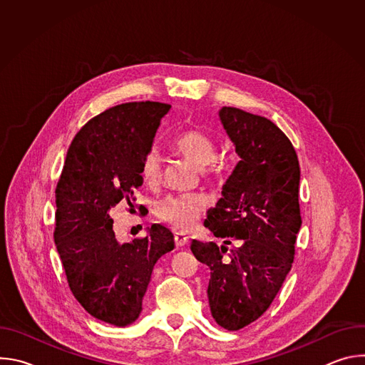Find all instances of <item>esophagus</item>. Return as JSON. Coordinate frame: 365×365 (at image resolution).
Here are the masks:
<instances>
[{
	"instance_id": "esophagus-1",
	"label": "esophagus",
	"mask_w": 365,
	"mask_h": 365,
	"mask_svg": "<svg viewBox=\"0 0 365 365\" xmlns=\"http://www.w3.org/2000/svg\"><path fill=\"white\" fill-rule=\"evenodd\" d=\"M189 241V237L185 234V232H175V242H176V247L180 248V247H185Z\"/></svg>"
}]
</instances>
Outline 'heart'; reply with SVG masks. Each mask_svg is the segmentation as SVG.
<instances>
[{
  "mask_svg": "<svg viewBox=\"0 0 365 365\" xmlns=\"http://www.w3.org/2000/svg\"><path fill=\"white\" fill-rule=\"evenodd\" d=\"M173 148L182 158L200 169L205 178H215L220 175V168L214 165L218 155L217 143L199 128L183 131L173 143ZM140 175L144 183L155 185L162 176V155L151 148L141 159ZM206 202L197 195L168 196L155 205V215L162 221L172 224L179 230L193 228L205 212Z\"/></svg>",
  "mask_w": 365,
  "mask_h": 365,
  "instance_id": "heart-1",
  "label": "heart"
}]
</instances>
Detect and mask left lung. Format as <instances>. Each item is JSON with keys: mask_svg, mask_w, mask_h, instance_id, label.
I'll return each instance as SVG.
<instances>
[{"mask_svg": "<svg viewBox=\"0 0 365 365\" xmlns=\"http://www.w3.org/2000/svg\"><path fill=\"white\" fill-rule=\"evenodd\" d=\"M220 120L240 158L203 224L222 244L193 240L190 250L211 270L215 322L238 331L264 314L292 269L302 225L300 168L290 140L270 120L232 107H222ZM232 242L239 247L228 250Z\"/></svg>", "mask_w": 365, "mask_h": 365, "instance_id": "1", "label": "left lung"}]
</instances>
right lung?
Instances as JSON below:
<instances>
[{
    "instance_id": "add662e5",
    "label": "right lung",
    "mask_w": 365,
    "mask_h": 365,
    "mask_svg": "<svg viewBox=\"0 0 365 365\" xmlns=\"http://www.w3.org/2000/svg\"><path fill=\"white\" fill-rule=\"evenodd\" d=\"M162 102H127L88 121L75 135L56 186L55 244L69 287L93 318L133 324L158 259L175 248L170 230L154 224L148 235L118 242L111 207L127 202L143 185L140 166L151 150Z\"/></svg>"
}]
</instances>
